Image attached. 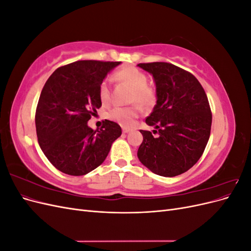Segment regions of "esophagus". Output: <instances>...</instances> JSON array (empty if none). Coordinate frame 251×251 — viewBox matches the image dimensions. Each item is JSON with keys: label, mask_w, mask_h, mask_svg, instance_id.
Wrapping results in <instances>:
<instances>
[{"label": "esophagus", "mask_w": 251, "mask_h": 251, "mask_svg": "<svg viewBox=\"0 0 251 251\" xmlns=\"http://www.w3.org/2000/svg\"><path fill=\"white\" fill-rule=\"evenodd\" d=\"M131 131V128H128V127H126V126H124L123 127V132L126 134V133H128Z\"/></svg>", "instance_id": "esophagus-1"}]
</instances>
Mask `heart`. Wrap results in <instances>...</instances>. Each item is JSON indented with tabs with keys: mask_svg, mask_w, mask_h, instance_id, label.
Segmentation results:
<instances>
[{
	"mask_svg": "<svg viewBox=\"0 0 251 251\" xmlns=\"http://www.w3.org/2000/svg\"><path fill=\"white\" fill-rule=\"evenodd\" d=\"M114 77L119 82L131 88L128 102H137L141 107L150 108L157 101L156 88L149 83L148 75L143 71L135 67H125L114 73ZM98 95L102 104H108L111 101V89L107 80H103ZM139 116L138 105L131 107H115L109 113L108 117L115 120L125 126H132L136 119Z\"/></svg>",
	"mask_w": 251,
	"mask_h": 251,
	"instance_id": "heart-1",
	"label": "heart"
}]
</instances>
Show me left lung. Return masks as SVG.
Returning <instances> with one entry per match:
<instances>
[{"label": "left lung", "instance_id": "obj_1", "mask_svg": "<svg viewBox=\"0 0 251 251\" xmlns=\"http://www.w3.org/2000/svg\"><path fill=\"white\" fill-rule=\"evenodd\" d=\"M138 67L155 79L157 103L146 123L155 126L154 136L140 130V162L154 174L175 177L197 163L206 148L211 127V111L199 80L170 63H143Z\"/></svg>", "mask_w": 251, "mask_h": 251}]
</instances>
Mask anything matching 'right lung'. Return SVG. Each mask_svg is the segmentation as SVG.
<instances>
[{
    "label": "right lung",
    "mask_w": 251,
    "mask_h": 251,
    "mask_svg": "<svg viewBox=\"0 0 251 251\" xmlns=\"http://www.w3.org/2000/svg\"><path fill=\"white\" fill-rule=\"evenodd\" d=\"M120 62L77 60L57 68L45 83L35 111L39 144L53 166L71 176H82L107 158L121 135L114 121L100 131L88 121L101 107L98 89L105 75Z\"/></svg>",
    "instance_id": "right-lung-1"
}]
</instances>
